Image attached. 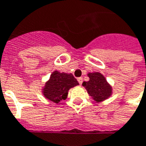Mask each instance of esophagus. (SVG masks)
I'll return each mask as SVG.
<instances>
[{"mask_svg":"<svg viewBox=\"0 0 146 146\" xmlns=\"http://www.w3.org/2000/svg\"><path fill=\"white\" fill-rule=\"evenodd\" d=\"M77 80H78V82H79L80 84H82V83H83V78L82 77H78Z\"/></svg>","mask_w":146,"mask_h":146,"instance_id":"obj_1","label":"esophagus"}]
</instances>
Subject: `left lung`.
<instances>
[{
    "label": "left lung",
    "mask_w": 146,
    "mask_h": 146,
    "mask_svg": "<svg viewBox=\"0 0 146 146\" xmlns=\"http://www.w3.org/2000/svg\"><path fill=\"white\" fill-rule=\"evenodd\" d=\"M88 81H84L82 85L88 93L96 103L107 100L112 95L111 85L107 81L105 76L100 73H88Z\"/></svg>",
    "instance_id": "obj_1"
}]
</instances>
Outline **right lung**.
<instances>
[{"label":"right lung","mask_w":146,"mask_h":146,"mask_svg":"<svg viewBox=\"0 0 146 146\" xmlns=\"http://www.w3.org/2000/svg\"><path fill=\"white\" fill-rule=\"evenodd\" d=\"M78 84L79 83L72 73H60L56 70L51 73L50 79L45 83L42 92L49 100L59 104V102L67 98L70 88Z\"/></svg>","instance_id":"obj_1"}]
</instances>
